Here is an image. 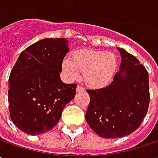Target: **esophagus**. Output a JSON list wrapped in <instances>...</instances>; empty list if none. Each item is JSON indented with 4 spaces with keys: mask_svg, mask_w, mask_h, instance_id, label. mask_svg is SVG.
I'll return each instance as SVG.
<instances>
[{
    "mask_svg": "<svg viewBox=\"0 0 158 158\" xmlns=\"http://www.w3.org/2000/svg\"><path fill=\"white\" fill-rule=\"evenodd\" d=\"M76 90H77V92H81V91H84L85 88L83 86H81V85H78Z\"/></svg>",
    "mask_w": 158,
    "mask_h": 158,
    "instance_id": "1",
    "label": "esophagus"
}]
</instances>
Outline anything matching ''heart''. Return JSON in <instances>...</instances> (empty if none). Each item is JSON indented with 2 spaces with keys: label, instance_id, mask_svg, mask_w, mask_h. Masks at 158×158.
I'll return each instance as SVG.
<instances>
[{
  "label": "heart",
  "instance_id": "heart-1",
  "mask_svg": "<svg viewBox=\"0 0 158 158\" xmlns=\"http://www.w3.org/2000/svg\"><path fill=\"white\" fill-rule=\"evenodd\" d=\"M117 64V57L113 52L85 50L73 52L70 60H64L62 67L69 79H77L79 71L83 73V79L88 86L101 88L111 82Z\"/></svg>",
  "mask_w": 158,
  "mask_h": 158
}]
</instances>
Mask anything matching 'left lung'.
Masks as SVG:
<instances>
[{"label":"left lung","mask_w":158,"mask_h":158,"mask_svg":"<svg viewBox=\"0 0 158 158\" xmlns=\"http://www.w3.org/2000/svg\"><path fill=\"white\" fill-rule=\"evenodd\" d=\"M120 71L106 87L86 90L90 103L85 120L98 135L120 138L142 124L150 104L149 73L136 57L122 48Z\"/></svg>","instance_id":"8db88e82"}]
</instances>
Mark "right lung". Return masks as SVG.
I'll use <instances>...</instances> for the list:
<instances>
[{"mask_svg": "<svg viewBox=\"0 0 158 158\" xmlns=\"http://www.w3.org/2000/svg\"><path fill=\"white\" fill-rule=\"evenodd\" d=\"M68 40L45 38L20 54L8 79L9 114L21 131L32 135L54 128L76 94V84L60 79Z\"/></svg>", "mask_w": 158, "mask_h": 158, "instance_id": "right-lung-1", "label": "right lung"}]
</instances>
